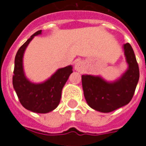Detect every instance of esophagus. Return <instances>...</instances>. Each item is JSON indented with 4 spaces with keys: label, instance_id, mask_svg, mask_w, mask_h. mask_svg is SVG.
I'll list each match as a JSON object with an SVG mask.
<instances>
[{
    "label": "esophagus",
    "instance_id": "obj_1",
    "mask_svg": "<svg viewBox=\"0 0 146 146\" xmlns=\"http://www.w3.org/2000/svg\"><path fill=\"white\" fill-rule=\"evenodd\" d=\"M74 68L76 71H79V72H81L84 69V64L81 61H77L76 63H75V66H74Z\"/></svg>",
    "mask_w": 146,
    "mask_h": 146
}]
</instances>
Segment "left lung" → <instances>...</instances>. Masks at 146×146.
Returning <instances> with one entry per match:
<instances>
[{
    "label": "left lung",
    "instance_id": "left-lung-1",
    "mask_svg": "<svg viewBox=\"0 0 146 146\" xmlns=\"http://www.w3.org/2000/svg\"><path fill=\"white\" fill-rule=\"evenodd\" d=\"M128 68L119 79L109 82L100 76L82 75L84 95L93 110L110 113L131 100L139 80V68L131 44L123 46Z\"/></svg>",
    "mask_w": 146,
    "mask_h": 146
}]
</instances>
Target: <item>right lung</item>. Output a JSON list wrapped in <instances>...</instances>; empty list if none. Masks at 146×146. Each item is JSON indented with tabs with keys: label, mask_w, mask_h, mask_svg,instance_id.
Returning a JSON list of instances; mask_svg holds the SVG:
<instances>
[{
	"label": "right lung",
	"mask_w": 146,
	"mask_h": 146,
	"mask_svg": "<svg viewBox=\"0 0 146 146\" xmlns=\"http://www.w3.org/2000/svg\"><path fill=\"white\" fill-rule=\"evenodd\" d=\"M42 30L33 33L18 50L15 58L12 84L19 102L25 109L36 113H47L56 109L59 104L62 90L71 73L73 66L61 68L44 82L35 84L27 79L23 70V55L30 42Z\"/></svg>",
	"instance_id": "obj_1"
}]
</instances>
